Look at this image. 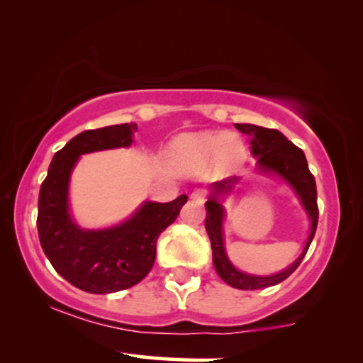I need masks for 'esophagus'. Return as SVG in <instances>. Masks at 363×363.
Segmentation results:
<instances>
[{
  "instance_id": "34e87169",
  "label": "esophagus",
  "mask_w": 363,
  "mask_h": 363,
  "mask_svg": "<svg viewBox=\"0 0 363 363\" xmlns=\"http://www.w3.org/2000/svg\"><path fill=\"white\" fill-rule=\"evenodd\" d=\"M191 198L196 201H203L206 198V191L203 190V188H196V190L191 193Z\"/></svg>"
}]
</instances>
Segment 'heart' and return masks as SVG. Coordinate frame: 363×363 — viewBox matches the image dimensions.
<instances>
[{
  "mask_svg": "<svg viewBox=\"0 0 363 363\" xmlns=\"http://www.w3.org/2000/svg\"><path fill=\"white\" fill-rule=\"evenodd\" d=\"M173 157L185 170H200L213 158L220 162H236L245 155V147L235 135L218 132H201L182 135L173 142Z\"/></svg>",
  "mask_w": 363,
  "mask_h": 363,
  "instance_id": "b5f03b06",
  "label": "heart"
}]
</instances>
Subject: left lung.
Returning <instances> with one entry per match:
<instances>
[{"label":"left lung","mask_w":363,"mask_h":363,"mask_svg":"<svg viewBox=\"0 0 363 363\" xmlns=\"http://www.w3.org/2000/svg\"><path fill=\"white\" fill-rule=\"evenodd\" d=\"M238 130L251 138V153L256 157L257 168L259 172L274 173L279 175L282 180L289 183V186L296 191L299 200L311 218V233L307 238L302 255L292 262V264L282 272L272 276H252L246 272L238 271L231 261L228 259L225 252V242H223V210L218 195H225L233 190V185L238 183V177H230L223 182H216L213 185V195L205 203L206 206V220L205 228L211 241L213 250V264L218 276L221 277L226 284L236 289L255 291L264 289V287L279 284L287 279L292 272L297 269L301 261L304 259L307 250H309L312 240H314L317 220H319V208H317V188L314 175L309 172L304 152L294 143L287 140L279 130L274 128H264L259 125H251V123H235Z\"/></svg>","instance_id":"left-lung-1"}]
</instances>
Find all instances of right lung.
Listing matches in <instances>:
<instances>
[{
    "label": "right lung",
    "mask_w": 363,
    "mask_h": 363,
    "mask_svg": "<svg viewBox=\"0 0 363 363\" xmlns=\"http://www.w3.org/2000/svg\"><path fill=\"white\" fill-rule=\"evenodd\" d=\"M137 123L86 130L54 153L38 200V235L44 255L67 282L91 294L135 286L150 272L157 240L188 196L168 203L145 201L130 220L107 230H81L69 215V177L82 153L128 147Z\"/></svg>",
    "instance_id": "right-lung-1"
}]
</instances>
